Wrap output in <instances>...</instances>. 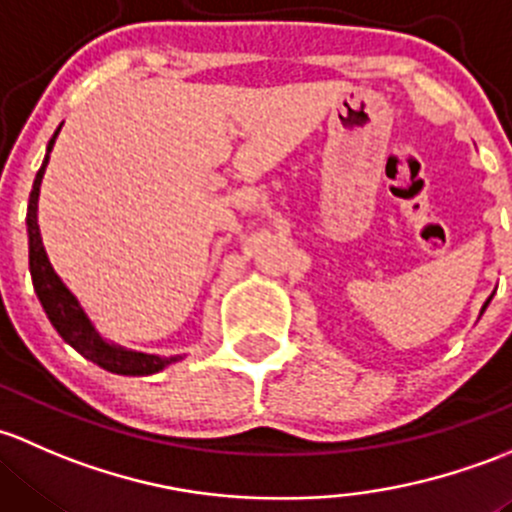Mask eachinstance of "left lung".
<instances>
[{
    "instance_id": "8db88e82",
    "label": "left lung",
    "mask_w": 512,
    "mask_h": 512,
    "mask_svg": "<svg viewBox=\"0 0 512 512\" xmlns=\"http://www.w3.org/2000/svg\"><path fill=\"white\" fill-rule=\"evenodd\" d=\"M493 295H495V291H493L491 295H488V300H486V303H483V308H481V315L486 313V308H488V303H491V300H493Z\"/></svg>"
}]
</instances>
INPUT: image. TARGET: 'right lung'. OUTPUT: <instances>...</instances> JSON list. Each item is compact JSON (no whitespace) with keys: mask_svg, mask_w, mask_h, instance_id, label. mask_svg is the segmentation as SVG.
Masks as SVG:
<instances>
[{"mask_svg":"<svg viewBox=\"0 0 512 512\" xmlns=\"http://www.w3.org/2000/svg\"><path fill=\"white\" fill-rule=\"evenodd\" d=\"M61 125L56 128L54 138L46 145V157L41 162L39 172H36L34 187L29 194V209H26V234H29V273L31 283H34V291L39 295V303L44 308L46 318L51 320V325L56 328V333L63 337V342L73 347L76 352H81L86 360L96 362L103 370L113 374H128V377H147V374H155L165 370L167 365H175L182 360V355L172 357H160V355H147V352L128 350V347H120L115 342H108L103 335L98 333L96 325L91 323L86 310L81 308L78 298L66 288V283L61 281L59 273L51 266L49 256H46L44 241H41L39 231V189L41 179H44L46 165H49V155L54 150V142L59 138Z\"/></svg>","mask_w":512,"mask_h":512,"instance_id":"obj_1","label":"right lung"}]
</instances>
